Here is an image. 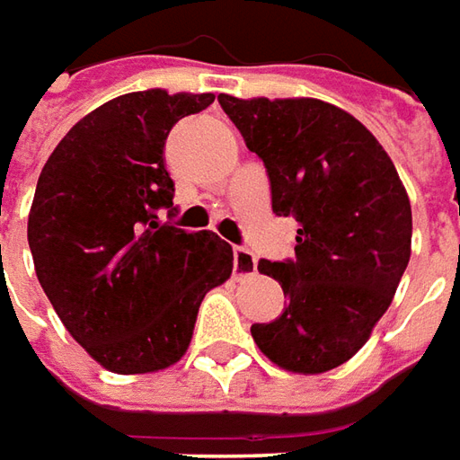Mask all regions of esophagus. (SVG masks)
I'll use <instances>...</instances> for the list:
<instances>
[{"mask_svg": "<svg viewBox=\"0 0 460 460\" xmlns=\"http://www.w3.org/2000/svg\"><path fill=\"white\" fill-rule=\"evenodd\" d=\"M233 270H235V279H243V277L252 275L257 270V260L255 255L247 250V247H235L233 250Z\"/></svg>", "mask_w": 460, "mask_h": 460, "instance_id": "1", "label": "esophagus"}]
</instances>
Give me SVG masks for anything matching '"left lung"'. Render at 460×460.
<instances>
[{"mask_svg":"<svg viewBox=\"0 0 460 460\" xmlns=\"http://www.w3.org/2000/svg\"><path fill=\"white\" fill-rule=\"evenodd\" d=\"M217 101L265 163L272 210L297 220L295 257L257 262L289 302L252 340L279 369H334L367 344L409 265L406 188L369 128L327 101Z\"/></svg>","mask_w":460,"mask_h":460,"instance_id":"8db88e82","label":"left lung"}]
</instances>
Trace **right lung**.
<instances>
[{
    "label": "right lung",
    "instance_id": "1",
    "mask_svg": "<svg viewBox=\"0 0 460 460\" xmlns=\"http://www.w3.org/2000/svg\"><path fill=\"white\" fill-rule=\"evenodd\" d=\"M213 93H123L61 138L39 175L29 247L68 334L113 374L181 361L203 297L233 275V247L161 223L172 208L163 151L171 128Z\"/></svg>",
    "mask_w": 460,
    "mask_h": 460
}]
</instances>
